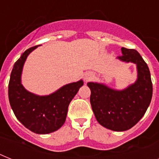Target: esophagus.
I'll return each mask as SVG.
<instances>
[{
    "instance_id": "1",
    "label": "esophagus",
    "mask_w": 159,
    "mask_h": 159,
    "mask_svg": "<svg viewBox=\"0 0 159 159\" xmlns=\"http://www.w3.org/2000/svg\"><path fill=\"white\" fill-rule=\"evenodd\" d=\"M93 77H94V74H93L92 72H87L86 74H85V76H84V81L86 82H89V81H91V80H92V78H93Z\"/></svg>"
}]
</instances>
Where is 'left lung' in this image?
Wrapping results in <instances>:
<instances>
[{"instance_id": "1", "label": "left lung", "mask_w": 159, "mask_h": 159, "mask_svg": "<svg viewBox=\"0 0 159 159\" xmlns=\"http://www.w3.org/2000/svg\"><path fill=\"white\" fill-rule=\"evenodd\" d=\"M119 59L136 63L138 79L123 91L88 82L90 102L100 125L114 131H125L135 125L145 114L153 95V84L147 63L135 49L122 48Z\"/></svg>"}]
</instances>
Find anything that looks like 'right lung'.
Masks as SVG:
<instances>
[{
	"label": "right lung",
	"mask_w": 159,
	"mask_h": 159,
	"mask_svg": "<svg viewBox=\"0 0 159 159\" xmlns=\"http://www.w3.org/2000/svg\"><path fill=\"white\" fill-rule=\"evenodd\" d=\"M37 47L28 48L15 62L9 82L8 96L11 108L19 121L34 133L45 134L57 130L64 124L68 106L83 82L81 80L65 85L45 97L27 92L20 82L21 72L27 56Z\"/></svg>",
	"instance_id": "add662e5"
}]
</instances>
